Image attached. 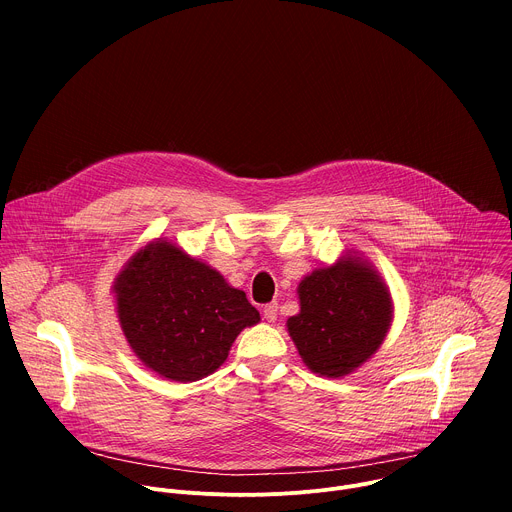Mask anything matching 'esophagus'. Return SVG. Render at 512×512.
<instances>
[{
  "label": "esophagus",
  "instance_id": "1",
  "mask_svg": "<svg viewBox=\"0 0 512 512\" xmlns=\"http://www.w3.org/2000/svg\"><path fill=\"white\" fill-rule=\"evenodd\" d=\"M263 316H265L267 322H275V320H277V304H275V302L267 304V306L263 308Z\"/></svg>",
  "mask_w": 512,
  "mask_h": 512
}]
</instances>
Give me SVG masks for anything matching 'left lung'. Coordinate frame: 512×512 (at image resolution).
<instances>
[{"label":"left lung","instance_id":"obj_1","mask_svg":"<svg viewBox=\"0 0 512 512\" xmlns=\"http://www.w3.org/2000/svg\"><path fill=\"white\" fill-rule=\"evenodd\" d=\"M300 314L287 320L306 367L328 379L367 362L393 322V300L381 275L360 257L312 271L300 281Z\"/></svg>","mask_w":512,"mask_h":512}]
</instances>
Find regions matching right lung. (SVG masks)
<instances>
[{
    "label": "right lung",
    "instance_id": "1",
    "mask_svg": "<svg viewBox=\"0 0 512 512\" xmlns=\"http://www.w3.org/2000/svg\"><path fill=\"white\" fill-rule=\"evenodd\" d=\"M113 289L131 350L168 381L212 375L241 330L261 320L245 291L166 239L131 255Z\"/></svg>",
    "mask_w": 512,
    "mask_h": 512
}]
</instances>
